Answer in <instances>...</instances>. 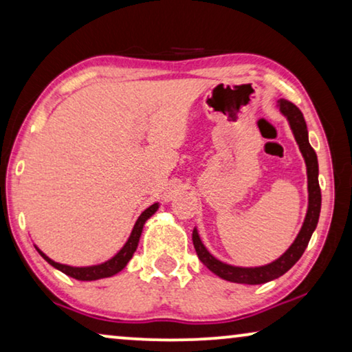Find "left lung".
Returning a JSON list of instances; mask_svg holds the SVG:
<instances>
[{
  "mask_svg": "<svg viewBox=\"0 0 352 352\" xmlns=\"http://www.w3.org/2000/svg\"><path fill=\"white\" fill-rule=\"evenodd\" d=\"M279 110L282 115L287 116V120L290 122L292 131H294L295 140L298 143L301 155L305 157L306 167H308V192H309V206H308V214H306L305 223L301 226V231L296 236L294 244L290 245V249L285 252L280 258H277L273 263L260 266V268H237V266H231L226 263H221L220 260H217L215 256H212L199 239L197 231H192V244H195L196 254L199 256V260L209 268L212 273L220 276L221 279H226L230 282H237V284H265L277 277L285 274L296 261L301 258L308 242L313 236V232L318 226L319 214H320V186H319V164H318V156L313 146L309 145L308 140V129H306V122L303 118V113L298 110V107L289 100H279Z\"/></svg>",
  "mask_w": 352,
  "mask_h": 352,
  "instance_id": "1",
  "label": "left lung"
}]
</instances>
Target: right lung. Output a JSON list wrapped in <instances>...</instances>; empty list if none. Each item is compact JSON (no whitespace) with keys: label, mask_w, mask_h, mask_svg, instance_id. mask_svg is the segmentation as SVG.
Listing matches in <instances>:
<instances>
[{"label":"right lung","mask_w":352,"mask_h":352,"mask_svg":"<svg viewBox=\"0 0 352 352\" xmlns=\"http://www.w3.org/2000/svg\"><path fill=\"white\" fill-rule=\"evenodd\" d=\"M156 210H157V202H156V204H153V206L148 207L146 210H143L142 215L138 217V220L135 221V225H133V230L131 232V237H129V239H127L124 247H122V249L118 252V254L113 256L111 260H108V261H105V263H102V265L87 266V268H73V266L60 265V263H57V261H52L51 258H49V256L44 255L41 250H38V252H39V254H41L43 258L46 260L49 265H52L54 268L60 270L62 273H65L67 276L73 277V279H78V280H97V279H103V277H110L113 274L120 273V271L129 263V260L132 258L133 252L137 250L138 239H140L143 225H145V221L150 219V217L155 214Z\"/></svg>","instance_id":"1"}]
</instances>
